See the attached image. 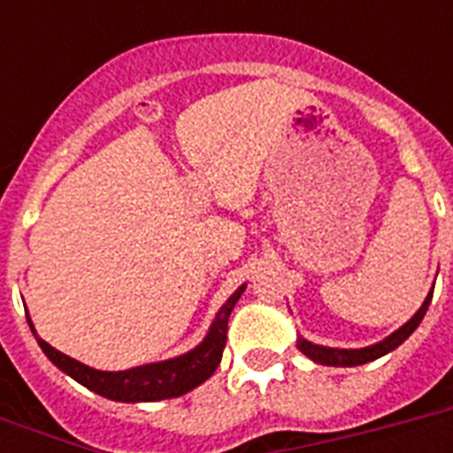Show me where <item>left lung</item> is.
Returning <instances> with one entry per match:
<instances>
[{
	"label": "left lung",
	"instance_id": "obj_1",
	"mask_svg": "<svg viewBox=\"0 0 453 453\" xmlns=\"http://www.w3.org/2000/svg\"><path fill=\"white\" fill-rule=\"evenodd\" d=\"M430 298H433V291L428 294V298H426V303L421 305V310H418L402 329H397L393 336H388L386 341H380V343L376 345H369V348H362V350H336V348H324V345L310 343L305 338H298V350H301L303 355H308L310 359H315V362L326 366H359L366 365V362H373V359L383 357V355H388L390 350H395L397 345L404 343V341L414 334V329L421 324L423 315H426V310H428Z\"/></svg>",
	"mask_w": 453,
	"mask_h": 453
}]
</instances>
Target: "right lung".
Wrapping results in <instances>:
<instances>
[{"instance_id":"obj_1","label":"right lung","mask_w":453,"mask_h":453,"mask_svg":"<svg viewBox=\"0 0 453 453\" xmlns=\"http://www.w3.org/2000/svg\"><path fill=\"white\" fill-rule=\"evenodd\" d=\"M242 294H244V287H240L233 296L227 298V303L219 310V315L213 319L206 338L195 350L185 352L180 357L166 359V362L136 366V369H129V372H96L91 366L81 365L77 359L58 352L39 336L37 343L44 350L46 357L51 359L60 372H65L77 383H81L88 390H94V393L103 395V397H108V400H169V397H178V395H185L192 388H197L199 383H204L216 372V366L220 365V357H223V350H226L227 319H230V312H233L234 303L240 301Z\"/></svg>"}]
</instances>
